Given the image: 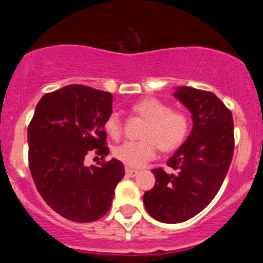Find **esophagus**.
Here are the masks:
<instances>
[{"label":"esophagus","instance_id":"obj_1","mask_svg":"<svg viewBox=\"0 0 263 263\" xmlns=\"http://www.w3.org/2000/svg\"><path fill=\"white\" fill-rule=\"evenodd\" d=\"M125 173H126V176H129V178H134V176L138 175V171L133 168H126L125 170Z\"/></svg>","mask_w":263,"mask_h":263}]
</instances>
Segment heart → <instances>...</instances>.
Returning <instances> with one entry per match:
<instances>
[{
    "label": "heart",
    "mask_w": 263,
    "mask_h": 263,
    "mask_svg": "<svg viewBox=\"0 0 263 263\" xmlns=\"http://www.w3.org/2000/svg\"><path fill=\"white\" fill-rule=\"evenodd\" d=\"M132 113L146 121L141 142H125L113 150V155L129 167H141L160 152H176L187 141L191 130L190 116L183 110H174L167 103L155 97H143L130 106ZM111 139L122 134V124L117 113H110L103 124Z\"/></svg>",
    "instance_id": "1"
}]
</instances>
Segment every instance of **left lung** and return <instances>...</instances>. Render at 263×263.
I'll return each instance as SVG.
<instances>
[{"label":"left lung","instance_id":"1","mask_svg":"<svg viewBox=\"0 0 263 263\" xmlns=\"http://www.w3.org/2000/svg\"><path fill=\"white\" fill-rule=\"evenodd\" d=\"M174 96L191 111L194 127L167 162L178 173L154 168L155 185L143 195L148 215L166 224L187 221L213 200L234 152L233 117L215 93L179 87Z\"/></svg>","mask_w":263,"mask_h":263}]
</instances>
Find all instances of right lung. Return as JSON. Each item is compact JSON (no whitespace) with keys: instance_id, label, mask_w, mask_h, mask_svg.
I'll return each mask as SVG.
<instances>
[{"instance_id":"add662e5","label":"right lung","mask_w":263,"mask_h":263,"mask_svg":"<svg viewBox=\"0 0 263 263\" xmlns=\"http://www.w3.org/2000/svg\"><path fill=\"white\" fill-rule=\"evenodd\" d=\"M109 92L72 84L39 100L27 129L29 167L43 200L76 222H92L109 211L115 188L125 175L122 162L110 159L87 167L88 153L106 157L103 124L111 113Z\"/></svg>"}]
</instances>
